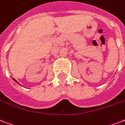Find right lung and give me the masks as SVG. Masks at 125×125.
I'll use <instances>...</instances> for the list:
<instances>
[{"label": "right lung", "instance_id": "1", "mask_svg": "<svg viewBox=\"0 0 125 125\" xmlns=\"http://www.w3.org/2000/svg\"><path fill=\"white\" fill-rule=\"evenodd\" d=\"M14 79V81H16V82H17V81H16V80L14 79ZM17 83H18V82H17Z\"/></svg>", "mask_w": 125, "mask_h": 125}]
</instances>
